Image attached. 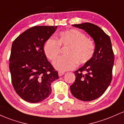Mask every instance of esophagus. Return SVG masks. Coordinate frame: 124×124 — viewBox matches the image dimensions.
Masks as SVG:
<instances>
[{
  "instance_id": "esophagus-1",
  "label": "esophagus",
  "mask_w": 124,
  "mask_h": 124,
  "mask_svg": "<svg viewBox=\"0 0 124 124\" xmlns=\"http://www.w3.org/2000/svg\"><path fill=\"white\" fill-rule=\"evenodd\" d=\"M64 74H65V72H61V71H60V72H58V75H59V76H62V75H63Z\"/></svg>"
}]
</instances>
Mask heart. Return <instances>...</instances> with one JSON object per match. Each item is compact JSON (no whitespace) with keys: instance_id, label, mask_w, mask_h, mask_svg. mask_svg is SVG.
Listing matches in <instances>:
<instances>
[{"instance_id":"1","label":"heart","mask_w":124,"mask_h":124,"mask_svg":"<svg viewBox=\"0 0 124 124\" xmlns=\"http://www.w3.org/2000/svg\"><path fill=\"white\" fill-rule=\"evenodd\" d=\"M61 46H68L67 56L58 58L53 65L61 71L72 70L76 68L78 62L87 63L93 58L96 51L94 42L76 29L61 31L57 40L52 37L48 39L44 45V54L49 61H53L60 54Z\"/></svg>"}]
</instances>
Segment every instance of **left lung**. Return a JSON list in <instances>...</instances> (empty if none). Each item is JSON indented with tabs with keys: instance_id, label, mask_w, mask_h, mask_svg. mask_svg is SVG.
Returning a JSON list of instances; mask_svg holds the SVG:
<instances>
[{
	"instance_id": "1",
	"label": "left lung",
	"mask_w": 124,
	"mask_h": 124,
	"mask_svg": "<svg viewBox=\"0 0 124 124\" xmlns=\"http://www.w3.org/2000/svg\"><path fill=\"white\" fill-rule=\"evenodd\" d=\"M73 25L87 32L96 45L93 58L74 72L76 79L70 87L75 97L89 101L102 96L110 85L114 54L110 38L99 26L90 23Z\"/></svg>"
}]
</instances>
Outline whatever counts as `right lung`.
Returning <instances> with one entry per match:
<instances>
[{
  "instance_id": "obj_1",
  "label": "right lung",
  "mask_w": 124,
  "mask_h": 124,
  "mask_svg": "<svg viewBox=\"0 0 124 124\" xmlns=\"http://www.w3.org/2000/svg\"><path fill=\"white\" fill-rule=\"evenodd\" d=\"M57 27L34 26L13 42L9 58L12 83L26 101L36 103L46 99L51 93V83L59 78L43 50Z\"/></svg>"
}]
</instances>
